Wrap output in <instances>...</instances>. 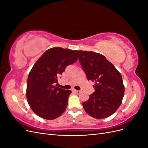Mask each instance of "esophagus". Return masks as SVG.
<instances>
[{"instance_id":"obj_1","label":"esophagus","mask_w":148,"mask_h":148,"mask_svg":"<svg viewBox=\"0 0 148 148\" xmlns=\"http://www.w3.org/2000/svg\"><path fill=\"white\" fill-rule=\"evenodd\" d=\"M74 92H76L77 94H79L80 93V91H78V90H75V89H74Z\"/></svg>"}]
</instances>
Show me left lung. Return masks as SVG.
<instances>
[{
	"label": "left lung",
	"instance_id": "obj_1",
	"mask_svg": "<svg viewBox=\"0 0 148 148\" xmlns=\"http://www.w3.org/2000/svg\"><path fill=\"white\" fill-rule=\"evenodd\" d=\"M87 79L95 82V91L83 102L86 112L96 119L112 115L122 104L125 88L122 77L113 64L101 53L76 51Z\"/></svg>",
	"mask_w": 148,
	"mask_h": 148
}]
</instances>
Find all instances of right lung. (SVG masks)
Returning a JSON list of instances; mask_svg holds the SVG:
<instances>
[{"mask_svg": "<svg viewBox=\"0 0 148 148\" xmlns=\"http://www.w3.org/2000/svg\"><path fill=\"white\" fill-rule=\"evenodd\" d=\"M78 59L73 50L53 47L44 52L33 66L28 77L26 98L31 109L40 117L53 120L65 112L71 91L56 84L66 67Z\"/></svg>", "mask_w": 148, "mask_h": 148, "instance_id": "obj_1", "label": "right lung"}]
</instances>
